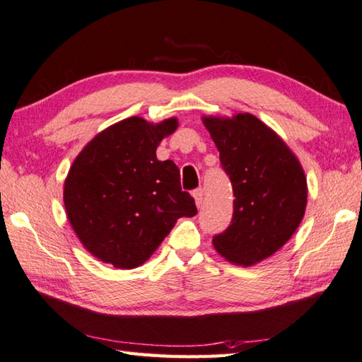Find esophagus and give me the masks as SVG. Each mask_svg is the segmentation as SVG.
Returning a JSON list of instances; mask_svg holds the SVG:
<instances>
[{
  "label": "esophagus",
  "mask_w": 362,
  "mask_h": 362,
  "mask_svg": "<svg viewBox=\"0 0 362 362\" xmlns=\"http://www.w3.org/2000/svg\"><path fill=\"white\" fill-rule=\"evenodd\" d=\"M192 195H194L195 203H197L198 208H200L202 203H203V189H195L194 194H192Z\"/></svg>",
  "instance_id": "34e87169"
}]
</instances>
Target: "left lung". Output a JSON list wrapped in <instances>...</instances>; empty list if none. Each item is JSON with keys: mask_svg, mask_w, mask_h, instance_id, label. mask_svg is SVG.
<instances>
[{"mask_svg": "<svg viewBox=\"0 0 362 362\" xmlns=\"http://www.w3.org/2000/svg\"><path fill=\"white\" fill-rule=\"evenodd\" d=\"M234 194L231 225L214 235V248L238 265L278 252L297 231L308 202L297 156L274 129L252 114L203 117Z\"/></svg>", "mask_w": 362, "mask_h": 362, "instance_id": "left-lung-1", "label": "left lung"}]
</instances>
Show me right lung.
Here are the masks:
<instances>
[{"label":"right lung","instance_id":"add662e5","mask_svg":"<svg viewBox=\"0 0 362 362\" xmlns=\"http://www.w3.org/2000/svg\"><path fill=\"white\" fill-rule=\"evenodd\" d=\"M178 128L172 117L150 123L129 117L101 131L73 160L64 204L88 253L115 269H136L156 252L195 200L181 190L180 168L159 160L160 140Z\"/></svg>","mask_w":362,"mask_h":362}]
</instances>
